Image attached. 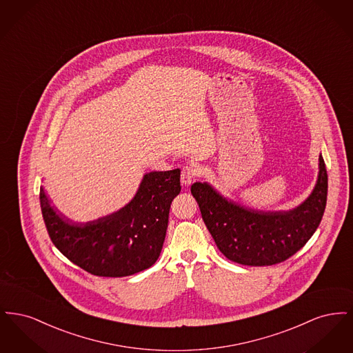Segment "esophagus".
Returning a JSON list of instances; mask_svg holds the SVG:
<instances>
[{"label": "esophagus", "instance_id": "34e87169", "mask_svg": "<svg viewBox=\"0 0 353 353\" xmlns=\"http://www.w3.org/2000/svg\"><path fill=\"white\" fill-rule=\"evenodd\" d=\"M197 176H199V168L196 165L193 164L185 165L181 172V183L184 185H190L196 180Z\"/></svg>", "mask_w": 353, "mask_h": 353}]
</instances>
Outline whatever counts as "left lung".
I'll use <instances>...</instances> for the list:
<instances>
[{
  "label": "left lung",
  "mask_w": 353,
  "mask_h": 353,
  "mask_svg": "<svg viewBox=\"0 0 353 353\" xmlns=\"http://www.w3.org/2000/svg\"><path fill=\"white\" fill-rule=\"evenodd\" d=\"M190 192L219 252L246 266H271L299 252L323 219L328 176L319 156V174L312 193L287 212H262L221 196L208 183H194Z\"/></svg>",
  "instance_id": "obj_1"
}]
</instances>
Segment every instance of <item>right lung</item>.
<instances>
[{"label": "right lung", "instance_id": "obj_1", "mask_svg": "<svg viewBox=\"0 0 353 353\" xmlns=\"http://www.w3.org/2000/svg\"><path fill=\"white\" fill-rule=\"evenodd\" d=\"M180 173L144 174L124 208L84 223L58 214L41 188V210L52 243L74 265L98 276H128L151 268L163 249L170 203L181 190Z\"/></svg>", "mask_w": 353, "mask_h": 353}]
</instances>
